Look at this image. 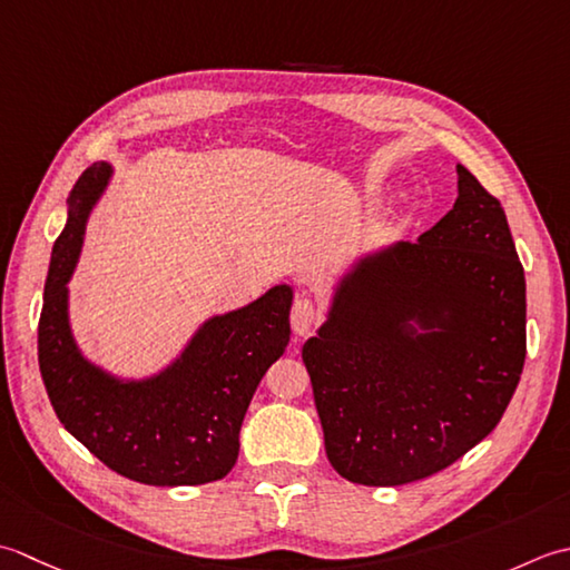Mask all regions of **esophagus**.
Segmentation results:
<instances>
[{
	"mask_svg": "<svg viewBox=\"0 0 570 570\" xmlns=\"http://www.w3.org/2000/svg\"><path fill=\"white\" fill-rule=\"evenodd\" d=\"M317 322H320V309L315 302H312L309 297H297L293 302V312H289V324H293L295 334H299V336L309 334L312 330H315Z\"/></svg>",
	"mask_w": 570,
	"mask_h": 570,
	"instance_id": "1",
	"label": "esophagus"
}]
</instances>
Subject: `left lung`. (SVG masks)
Instances as JSON below:
<instances>
[{
	"mask_svg": "<svg viewBox=\"0 0 570 570\" xmlns=\"http://www.w3.org/2000/svg\"><path fill=\"white\" fill-rule=\"evenodd\" d=\"M524 358V268L502 204L462 165L455 206L358 263L302 346L332 468L366 487L458 462L502 421Z\"/></svg>",
	"mask_w": 570,
	"mask_h": 570,
	"instance_id": "obj_1",
	"label": "left lung"
}]
</instances>
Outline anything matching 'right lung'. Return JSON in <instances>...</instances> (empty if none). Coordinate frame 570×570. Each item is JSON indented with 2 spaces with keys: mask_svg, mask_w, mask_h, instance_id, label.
I'll return each instance as SVG.
<instances>
[{
  "mask_svg": "<svg viewBox=\"0 0 570 570\" xmlns=\"http://www.w3.org/2000/svg\"><path fill=\"white\" fill-rule=\"evenodd\" d=\"M106 161L88 167L68 196L39 317V368L58 421L127 480L179 487L226 478L255 389L289 342L293 289L277 285L253 305L208 320L165 374L122 383L88 364L68 330L66 283L86 216L108 184Z\"/></svg>",
  "mask_w": 570,
  "mask_h": 570,
  "instance_id": "obj_1",
  "label": "right lung"
}]
</instances>
